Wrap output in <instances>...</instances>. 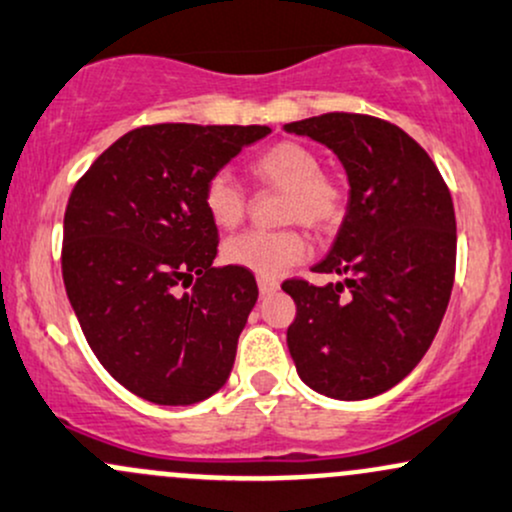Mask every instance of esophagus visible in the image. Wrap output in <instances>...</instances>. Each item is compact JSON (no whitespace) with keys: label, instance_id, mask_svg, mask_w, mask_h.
I'll return each mask as SVG.
<instances>
[{"label":"esophagus","instance_id":"esophagus-1","mask_svg":"<svg viewBox=\"0 0 512 512\" xmlns=\"http://www.w3.org/2000/svg\"><path fill=\"white\" fill-rule=\"evenodd\" d=\"M258 290H261V295H273L278 290V280L261 276L258 278Z\"/></svg>","mask_w":512,"mask_h":512}]
</instances>
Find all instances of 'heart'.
I'll return each instance as SVG.
<instances>
[{"label": "heart", "instance_id": "heart-1", "mask_svg": "<svg viewBox=\"0 0 512 512\" xmlns=\"http://www.w3.org/2000/svg\"><path fill=\"white\" fill-rule=\"evenodd\" d=\"M320 153L300 141H276L251 158L249 170L258 185L283 190L280 219L285 224H305L315 234H332L342 224L349 188L337 173L322 170ZM202 205L217 229H236L246 219L249 200L239 183L219 170L207 180ZM305 234L300 229L283 232H246L224 244L222 256L229 266L244 268L256 276H278L307 256Z\"/></svg>", "mask_w": 512, "mask_h": 512}]
</instances>
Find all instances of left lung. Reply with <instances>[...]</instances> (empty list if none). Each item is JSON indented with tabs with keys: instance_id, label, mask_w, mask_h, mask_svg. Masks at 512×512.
I'll return each mask as SVG.
<instances>
[{
	"instance_id": "8db88e82",
	"label": "left lung",
	"mask_w": 512,
	"mask_h": 512,
	"mask_svg": "<svg viewBox=\"0 0 512 512\" xmlns=\"http://www.w3.org/2000/svg\"><path fill=\"white\" fill-rule=\"evenodd\" d=\"M283 129L332 148L349 178L342 227L312 268L342 280L283 283L298 305L290 356L317 393L373 398L420 364L447 312L456 268L452 195L425 148L383 119L329 112Z\"/></svg>"
}]
</instances>
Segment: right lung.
I'll list each match as a JSON object with an SVG mask.
<instances>
[{
  "label": "right lung",
  "instance_id": "obj_1",
  "mask_svg": "<svg viewBox=\"0 0 512 512\" xmlns=\"http://www.w3.org/2000/svg\"><path fill=\"white\" fill-rule=\"evenodd\" d=\"M268 126L153 124L129 131L70 192L63 283L100 364L156 405L210 398L232 373L258 288L212 266L207 180Z\"/></svg>",
  "mask_w": 512,
  "mask_h": 512
}]
</instances>
